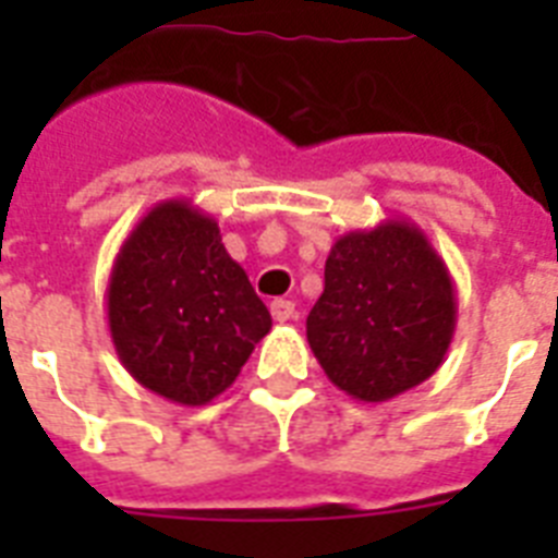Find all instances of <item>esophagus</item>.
<instances>
[{"label": "esophagus", "instance_id": "obj_1", "mask_svg": "<svg viewBox=\"0 0 558 558\" xmlns=\"http://www.w3.org/2000/svg\"><path fill=\"white\" fill-rule=\"evenodd\" d=\"M295 315V304L287 301V298H275V301H271V318H275V322H292Z\"/></svg>", "mask_w": 558, "mask_h": 558}]
</instances>
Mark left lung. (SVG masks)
Returning a JSON list of instances; mask_svg holds the SVG:
<instances>
[{"instance_id": "8db88e82", "label": "left lung", "mask_w": 558, "mask_h": 558, "mask_svg": "<svg viewBox=\"0 0 558 558\" xmlns=\"http://www.w3.org/2000/svg\"><path fill=\"white\" fill-rule=\"evenodd\" d=\"M458 298L446 263L408 219L339 236L306 341L327 379L359 402L416 388L446 359Z\"/></svg>"}]
</instances>
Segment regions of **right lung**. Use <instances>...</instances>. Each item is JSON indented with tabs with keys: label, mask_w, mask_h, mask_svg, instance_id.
Returning a JSON list of instances; mask_svg holds the SVG:
<instances>
[{
	"label": "right lung",
	"mask_w": 558,
	"mask_h": 558,
	"mask_svg": "<svg viewBox=\"0 0 558 558\" xmlns=\"http://www.w3.org/2000/svg\"><path fill=\"white\" fill-rule=\"evenodd\" d=\"M107 318L121 365L179 405H205L240 376L271 315L222 245L217 219L159 202L109 275Z\"/></svg>",
	"instance_id": "right-lung-1"
}]
</instances>
